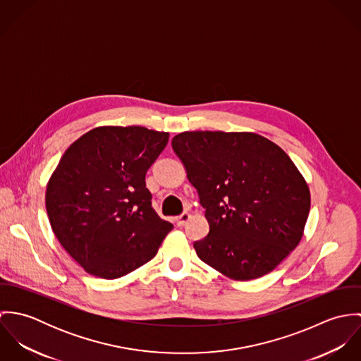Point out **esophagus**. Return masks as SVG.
<instances>
[{
	"instance_id": "esophagus-1",
	"label": "esophagus",
	"mask_w": 361,
	"mask_h": 361,
	"mask_svg": "<svg viewBox=\"0 0 361 361\" xmlns=\"http://www.w3.org/2000/svg\"><path fill=\"white\" fill-rule=\"evenodd\" d=\"M190 214L189 212H183V214H180L179 216H176V224H178V226H183V225H186V222L190 219Z\"/></svg>"
}]
</instances>
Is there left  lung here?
<instances>
[{"instance_id":"8db88e82","label":"left lung","mask_w":361,"mask_h":361,"mask_svg":"<svg viewBox=\"0 0 361 361\" xmlns=\"http://www.w3.org/2000/svg\"><path fill=\"white\" fill-rule=\"evenodd\" d=\"M172 149L206 208L197 256L235 281L271 272L300 242L310 211L305 178L279 146L250 132H183Z\"/></svg>"}]
</instances>
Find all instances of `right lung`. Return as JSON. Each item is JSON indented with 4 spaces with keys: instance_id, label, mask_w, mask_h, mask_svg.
I'll return each instance as SVG.
<instances>
[{
    "instance_id": "right-lung-1",
    "label": "right lung",
    "mask_w": 361,
    "mask_h": 361,
    "mask_svg": "<svg viewBox=\"0 0 361 361\" xmlns=\"http://www.w3.org/2000/svg\"><path fill=\"white\" fill-rule=\"evenodd\" d=\"M168 137L143 126H100L61 157L47 185V214L58 242L87 274L116 279L135 271L173 228L146 188Z\"/></svg>"
}]
</instances>
